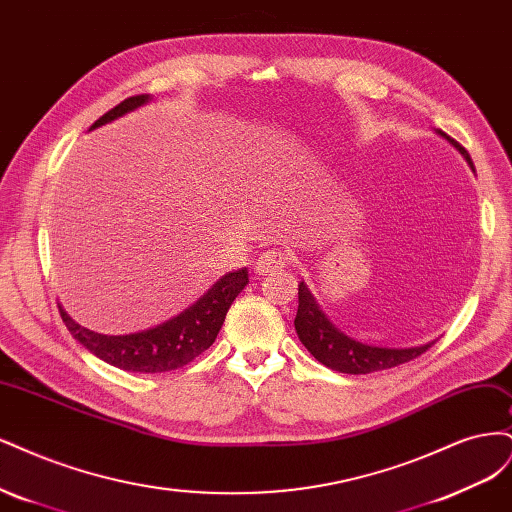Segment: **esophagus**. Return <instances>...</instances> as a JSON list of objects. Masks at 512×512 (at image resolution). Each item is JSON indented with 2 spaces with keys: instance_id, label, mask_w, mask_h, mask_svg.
Here are the masks:
<instances>
[{
  "instance_id": "1",
  "label": "esophagus",
  "mask_w": 512,
  "mask_h": 512,
  "mask_svg": "<svg viewBox=\"0 0 512 512\" xmlns=\"http://www.w3.org/2000/svg\"><path fill=\"white\" fill-rule=\"evenodd\" d=\"M289 261H291V257L287 251H280V249L266 251V253H261L259 259L255 261V270L259 274H272V272L287 268Z\"/></svg>"
}]
</instances>
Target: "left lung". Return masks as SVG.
Here are the masks:
<instances>
[{"instance_id":"obj_1","label":"left lung","mask_w":512,"mask_h":512,"mask_svg":"<svg viewBox=\"0 0 512 512\" xmlns=\"http://www.w3.org/2000/svg\"><path fill=\"white\" fill-rule=\"evenodd\" d=\"M440 136L451 140L459 153L466 157L468 166L474 170V163L468 151L457 140L440 131ZM298 315H295V332H298L302 344L310 351V355L323 366L332 368L344 374H370L389 370L400 364H406L410 359H417L434 344L415 346V349H381V346H368L361 344L349 336H344L340 329H336L327 317L319 310L315 298H312L308 287L300 283L298 289Z\"/></svg>"}]
</instances>
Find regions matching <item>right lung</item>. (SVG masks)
I'll list each match as a JSON object with an SVG mask.
<instances>
[{"mask_svg":"<svg viewBox=\"0 0 512 512\" xmlns=\"http://www.w3.org/2000/svg\"><path fill=\"white\" fill-rule=\"evenodd\" d=\"M144 102H148V95L127 97L119 106H114L104 117L97 119L91 129L114 121L121 114L142 106ZM246 285H249V272H246V268L229 272L219 278L212 289H208V293L202 295L193 306L180 312L178 317L153 329H146V332L129 336H104L91 332V329L80 327L76 321H72L65 315L63 308H59V312L70 334L93 355L104 359L106 364L140 374L170 372L187 366L189 361L208 349L219 334L229 306H232Z\"/></svg>","mask_w":512,"mask_h":512,"instance_id":"1","label":"right lung"}]
</instances>
